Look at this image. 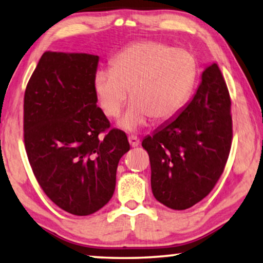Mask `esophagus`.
I'll use <instances>...</instances> for the list:
<instances>
[{
	"label": "esophagus",
	"mask_w": 263,
	"mask_h": 263,
	"mask_svg": "<svg viewBox=\"0 0 263 263\" xmlns=\"http://www.w3.org/2000/svg\"><path fill=\"white\" fill-rule=\"evenodd\" d=\"M128 140H129V143H130L132 147H138L140 145V139L138 138V136L129 135Z\"/></svg>",
	"instance_id": "obj_1"
}]
</instances>
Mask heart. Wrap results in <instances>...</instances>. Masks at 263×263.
<instances>
[{
  "label": "heart",
  "mask_w": 263,
  "mask_h": 263,
  "mask_svg": "<svg viewBox=\"0 0 263 263\" xmlns=\"http://www.w3.org/2000/svg\"><path fill=\"white\" fill-rule=\"evenodd\" d=\"M197 63L192 53L156 42L127 46L111 61V69H100L93 87L104 114L121 115L130 91L133 103L120 122L135 132L154 117L167 121L181 112L192 96Z\"/></svg>",
  "instance_id": "obj_1"
}]
</instances>
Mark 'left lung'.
<instances>
[{"mask_svg": "<svg viewBox=\"0 0 263 263\" xmlns=\"http://www.w3.org/2000/svg\"><path fill=\"white\" fill-rule=\"evenodd\" d=\"M231 143V99L213 63L204 69L185 109L142 141L149 156L154 197L177 211L200 202L224 172Z\"/></svg>", "mask_w": 263, "mask_h": 263, "instance_id": "obj_1", "label": "left lung"}]
</instances>
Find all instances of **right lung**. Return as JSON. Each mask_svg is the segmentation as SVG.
I'll list each match as a JSON object with an SVG mask.
<instances>
[{
  "instance_id": "obj_1",
  "label": "right lung",
  "mask_w": 263,
  "mask_h": 263,
  "mask_svg": "<svg viewBox=\"0 0 263 263\" xmlns=\"http://www.w3.org/2000/svg\"><path fill=\"white\" fill-rule=\"evenodd\" d=\"M99 57L46 51L26 86L24 142L43 192L56 206L88 215L109 202L118 161L130 149L97 106Z\"/></svg>"
}]
</instances>
